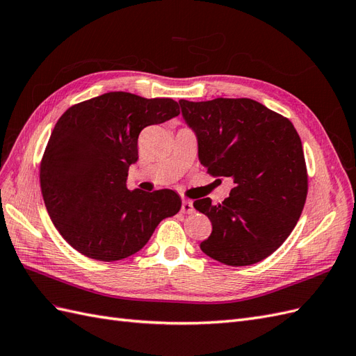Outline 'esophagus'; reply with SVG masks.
Wrapping results in <instances>:
<instances>
[{
  "instance_id": "1",
  "label": "esophagus",
  "mask_w": 356,
  "mask_h": 356,
  "mask_svg": "<svg viewBox=\"0 0 356 356\" xmlns=\"http://www.w3.org/2000/svg\"><path fill=\"white\" fill-rule=\"evenodd\" d=\"M181 212L182 213H193V212H195V208H193V202L191 200H182Z\"/></svg>"
}]
</instances>
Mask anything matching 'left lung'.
Segmentation results:
<instances>
[{
  "label": "left lung",
  "instance_id": "1",
  "mask_svg": "<svg viewBox=\"0 0 356 356\" xmlns=\"http://www.w3.org/2000/svg\"><path fill=\"white\" fill-rule=\"evenodd\" d=\"M179 106L196 135L200 163L233 181L224 202L193 203L212 224L200 250L227 266L264 260L285 242L305 208L307 170L296 127L248 98L181 99Z\"/></svg>",
  "mask_w": 356,
  "mask_h": 356
}]
</instances>
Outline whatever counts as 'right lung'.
Wrapping results in <instances>:
<instances>
[{
	"mask_svg": "<svg viewBox=\"0 0 356 356\" xmlns=\"http://www.w3.org/2000/svg\"><path fill=\"white\" fill-rule=\"evenodd\" d=\"M179 114L169 98L108 92L68 108L42 156L40 182L47 212L74 250L99 261L138 252L161 220L181 209L174 190H127L138 136Z\"/></svg>",
	"mask_w": 356,
	"mask_h": 356,
	"instance_id": "obj_1",
	"label": "right lung"
}]
</instances>
